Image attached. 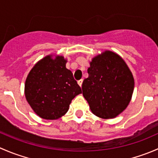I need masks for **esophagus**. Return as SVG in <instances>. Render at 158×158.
I'll return each instance as SVG.
<instances>
[{"label":"esophagus","mask_w":158,"mask_h":158,"mask_svg":"<svg viewBox=\"0 0 158 158\" xmlns=\"http://www.w3.org/2000/svg\"><path fill=\"white\" fill-rule=\"evenodd\" d=\"M82 82H83V79H79V80H78V84H79V86H80V87H82Z\"/></svg>","instance_id":"esophagus-1"}]
</instances>
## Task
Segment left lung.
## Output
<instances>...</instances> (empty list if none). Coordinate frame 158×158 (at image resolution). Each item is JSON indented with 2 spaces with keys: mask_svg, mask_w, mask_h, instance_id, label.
<instances>
[{
  "mask_svg": "<svg viewBox=\"0 0 158 158\" xmlns=\"http://www.w3.org/2000/svg\"><path fill=\"white\" fill-rule=\"evenodd\" d=\"M82 94L91 111L102 118H113L128 106L134 91V78L118 54L106 51L93 58Z\"/></svg>",
  "mask_w": 158,
  "mask_h": 158,
  "instance_id": "left-lung-1",
  "label": "left lung"
}]
</instances>
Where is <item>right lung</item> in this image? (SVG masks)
I'll return each mask as SVG.
<instances>
[{
    "instance_id": "right-lung-1",
    "label": "right lung",
    "mask_w": 158,
    "mask_h": 158,
    "mask_svg": "<svg viewBox=\"0 0 158 158\" xmlns=\"http://www.w3.org/2000/svg\"><path fill=\"white\" fill-rule=\"evenodd\" d=\"M63 56H47L30 70L25 82L27 101L37 115L47 120L58 119L69 110L72 100L82 89L66 69Z\"/></svg>"
}]
</instances>
